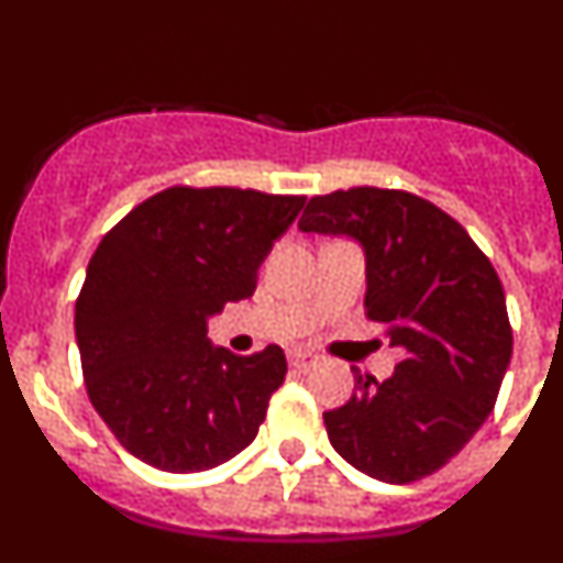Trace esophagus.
<instances>
[{
  "mask_svg": "<svg viewBox=\"0 0 563 563\" xmlns=\"http://www.w3.org/2000/svg\"><path fill=\"white\" fill-rule=\"evenodd\" d=\"M287 363H290V369L307 372L316 366L318 355H312V352H305V350H290L287 352Z\"/></svg>",
  "mask_w": 563,
  "mask_h": 563,
  "instance_id": "1",
  "label": "esophagus"
}]
</instances>
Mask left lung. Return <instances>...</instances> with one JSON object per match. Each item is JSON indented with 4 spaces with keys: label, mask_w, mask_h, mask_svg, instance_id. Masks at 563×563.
Here are the masks:
<instances>
[{
    "label": "left lung",
    "mask_w": 563,
    "mask_h": 563,
    "mask_svg": "<svg viewBox=\"0 0 563 563\" xmlns=\"http://www.w3.org/2000/svg\"><path fill=\"white\" fill-rule=\"evenodd\" d=\"M298 231L361 245L366 316L402 350L386 380L355 369V395L324 411L332 449L389 485L434 474L490 417L514 355L494 265L449 213L389 188L312 197Z\"/></svg>",
    "instance_id": "left-lung-1"
}]
</instances>
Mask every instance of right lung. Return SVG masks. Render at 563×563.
<instances>
[{
    "instance_id": "1",
    "label": "right lung",
    "mask_w": 563,
    "mask_h": 563,
    "mask_svg": "<svg viewBox=\"0 0 563 563\" xmlns=\"http://www.w3.org/2000/svg\"><path fill=\"white\" fill-rule=\"evenodd\" d=\"M301 208L305 197L177 186L101 239L76 301V338L89 400L129 454L197 474L256 440L285 383V352L220 350L208 318L253 296L258 267Z\"/></svg>"
}]
</instances>
